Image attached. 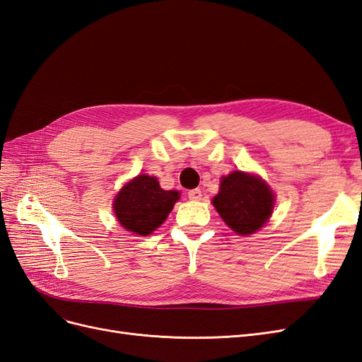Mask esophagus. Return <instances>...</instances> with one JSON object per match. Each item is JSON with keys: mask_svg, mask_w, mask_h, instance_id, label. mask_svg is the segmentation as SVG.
<instances>
[{"mask_svg": "<svg viewBox=\"0 0 362 362\" xmlns=\"http://www.w3.org/2000/svg\"><path fill=\"white\" fill-rule=\"evenodd\" d=\"M189 199L190 201H201L202 199V192L199 189H193V190H189Z\"/></svg>", "mask_w": 362, "mask_h": 362, "instance_id": "1", "label": "esophagus"}]
</instances>
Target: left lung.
Returning a JSON list of instances; mask_svg holds the SVG:
<instances>
[{
    "mask_svg": "<svg viewBox=\"0 0 362 362\" xmlns=\"http://www.w3.org/2000/svg\"><path fill=\"white\" fill-rule=\"evenodd\" d=\"M213 205L234 233L250 235L269 221L275 194L257 175L234 170L222 177Z\"/></svg>",
    "mask_w": 362,
    "mask_h": 362,
    "instance_id": "left-lung-1",
    "label": "left lung"
}]
</instances>
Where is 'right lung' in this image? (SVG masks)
<instances>
[{
    "mask_svg": "<svg viewBox=\"0 0 362 362\" xmlns=\"http://www.w3.org/2000/svg\"><path fill=\"white\" fill-rule=\"evenodd\" d=\"M178 199L180 192L163 190L156 177L137 175L116 194L113 210L127 231L149 235L166 221Z\"/></svg>",
    "mask_w": 362,
    "mask_h": 362,
    "instance_id": "add662e5",
    "label": "right lung"
}]
</instances>
